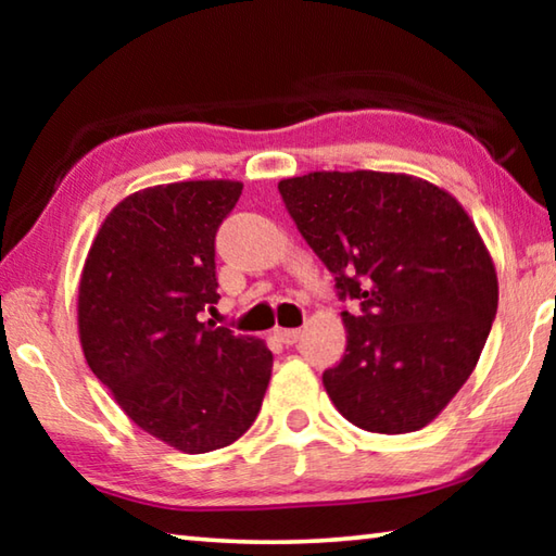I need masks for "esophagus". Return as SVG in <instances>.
I'll list each match as a JSON object with an SVG mask.
<instances>
[{
  "label": "esophagus",
  "mask_w": 556,
  "mask_h": 556,
  "mask_svg": "<svg viewBox=\"0 0 556 556\" xmlns=\"http://www.w3.org/2000/svg\"><path fill=\"white\" fill-rule=\"evenodd\" d=\"M299 336H301L299 328H275V338L285 345H294L299 341Z\"/></svg>",
  "instance_id": "1"
}]
</instances>
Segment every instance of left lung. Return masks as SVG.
Masks as SVG:
<instances>
[{"label": "left lung", "mask_w": 556, "mask_h": 556, "mask_svg": "<svg viewBox=\"0 0 556 556\" xmlns=\"http://www.w3.org/2000/svg\"><path fill=\"white\" fill-rule=\"evenodd\" d=\"M279 193L341 299L345 353L324 372L336 409L365 431L434 421L473 372L497 312L491 252L454 195L419 176L312 172Z\"/></svg>", "instance_id": "left-lung-1"}]
</instances>
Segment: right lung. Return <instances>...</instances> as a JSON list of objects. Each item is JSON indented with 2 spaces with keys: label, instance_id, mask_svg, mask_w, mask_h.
<instances>
[{
  "label": "right lung",
  "instance_id": "obj_1",
  "mask_svg": "<svg viewBox=\"0 0 556 556\" xmlns=\"http://www.w3.org/2000/svg\"><path fill=\"white\" fill-rule=\"evenodd\" d=\"M240 181H176L129 193L102 220L78 285L90 370L147 434L184 454L230 446L271 378L255 336L201 321L218 304L215 232Z\"/></svg>",
  "mask_w": 556,
  "mask_h": 556
}]
</instances>
